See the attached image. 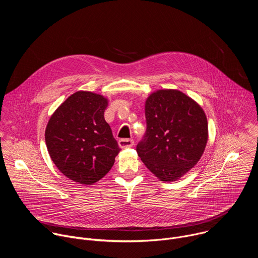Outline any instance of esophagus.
Returning <instances> with one entry per match:
<instances>
[{"label": "esophagus", "instance_id": "esophagus-1", "mask_svg": "<svg viewBox=\"0 0 258 258\" xmlns=\"http://www.w3.org/2000/svg\"><path fill=\"white\" fill-rule=\"evenodd\" d=\"M133 145H134V141L132 139H121L118 141V146L121 149L130 148V147H132Z\"/></svg>", "mask_w": 258, "mask_h": 258}]
</instances>
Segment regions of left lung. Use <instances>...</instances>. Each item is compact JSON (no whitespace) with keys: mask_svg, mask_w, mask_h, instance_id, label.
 <instances>
[{"mask_svg":"<svg viewBox=\"0 0 258 258\" xmlns=\"http://www.w3.org/2000/svg\"><path fill=\"white\" fill-rule=\"evenodd\" d=\"M146 135L137 146L143 163L161 181L177 180L204 153L208 122L202 107L178 90H158L145 101Z\"/></svg>","mask_w":258,"mask_h":258,"instance_id":"8db88e82","label":"left lung"}]
</instances>
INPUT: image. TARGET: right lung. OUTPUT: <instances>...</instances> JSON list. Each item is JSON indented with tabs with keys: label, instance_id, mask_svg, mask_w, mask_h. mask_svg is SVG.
<instances>
[{
	"label": "right lung",
	"instance_id": "add662e5",
	"mask_svg": "<svg viewBox=\"0 0 258 258\" xmlns=\"http://www.w3.org/2000/svg\"><path fill=\"white\" fill-rule=\"evenodd\" d=\"M108 102L100 94L76 92L55 110L46 126L52 161L66 177L85 186L111 169L120 151L104 118Z\"/></svg>",
	"mask_w": 258,
	"mask_h": 258
}]
</instances>
